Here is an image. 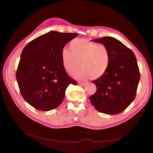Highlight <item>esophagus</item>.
<instances>
[{"mask_svg": "<svg viewBox=\"0 0 153 153\" xmlns=\"http://www.w3.org/2000/svg\"><path fill=\"white\" fill-rule=\"evenodd\" d=\"M88 83L87 81H84V82H78V84L80 85V86H84V85H86Z\"/></svg>", "mask_w": 153, "mask_h": 153, "instance_id": "34e87169", "label": "esophagus"}]
</instances>
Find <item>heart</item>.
<instances>
[{"instance_id":"b5f03b06","label":"heart","mask_w":153,"mask_h":153,"mask_svg":"<svg viewBox=\"0 0 153 153\" xmlns=\"http://www.w3.org/2000/svg\"><path fill=\"white\" fill-rule=\"evenodd\" d=\"M70 48L64 47L61 51V59L65 69L70 74L76 72L82 65V68L76 76L80 79L101 77L107 71L111 63V53L105 45H98L86 39L72 40Z\"/></svg>"}]
</instances>
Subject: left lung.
I'll use <instances>...</instances> for the list:
<instances>
[{
	"label": "left lung",
	"instance_id": "left-lung-1",
	"mask_svg": "<svg viewBox=\"0 0 153 153\" xmlns=\"http://www.w3.org/2000/svg\"><path fill=\"white\" fill-rule=\"evenodd\" d=\"M93 41L107 46L111 63L106 73L92 81L97 91L90 100L99 112L116 115L125 110L136 97L140 79L136 58L131 49L114 38L107 36Z\"/></svg>",
	"mask_w": 153,
	"mask_h": 153
}]
</instances>
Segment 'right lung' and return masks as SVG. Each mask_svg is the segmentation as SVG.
Listing matches in <instances>:
<instances>
[{"instance_id": "obj_1", "label": "right lung", "mask_w": 153, "mask_h": 153, "mask_svg": "<svg viewBox=\"0 0 153 153\" xmlns=\"http://www.w3.org/2000/svg\"><path fill=\"white\" fill-rule=\"evenodd\" d=\"M77 34L51 31L23 49L16 79L22 97L36 109L48 111L58 107L69 85L77 84L63 65L61 51Z\"/></svg>"}]
</instances>
